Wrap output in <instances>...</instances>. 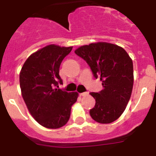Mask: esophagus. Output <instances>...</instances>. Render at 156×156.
Instances as JSON below:
<instances>
[{
	"label": "esophagus",
	"mask_w": 156,
	"mask_h": 156,
	"mask_svg": "<svg viewBox=\"0 0 156 156\" xmlns=\"http://www.w3.org/2000/svg\"><path fill=\"white\" fill-rule=\"evenodd\" d=\"M80 94V96H83V97H86V96L89 94V93L88 92H83V93H81Z\"/></svg>",
	"instance_id": "1"
}]
</instances>
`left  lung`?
<instances>
[{"mask_svg": "<svg viewBox=\"0 0 156 156\" xmlns=\"http://www.w3.org/2000/svg\"><path fill=\"white\" fill-rule=\"evenodd\" d=\"M75 53L90 66L95 78L102 82L99 93L91 92L96 101L90 110L99 123H111L126 109L133 85V62L121 47L107 42L91 43L76 49Z\"/></svg>", "mask_w": 156, "mask_h": 156, "instance_id": "8db88e82", "label": "left lung"}]
</instances>
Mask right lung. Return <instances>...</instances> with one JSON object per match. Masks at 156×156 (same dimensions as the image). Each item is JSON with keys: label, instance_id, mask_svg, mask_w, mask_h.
Returning <instances> with one entry per match:
<instances>
[{"label": "right lung", "instance_id": "obj_1", "mask_svg": "<svg viewBox=\"0 0 156 156\" xmlns=\"http://www.w3.org/2000/svg\"><path fill=\"white\" fill-rule=\"evenodd\" d=\"M73 47L47 45L29 56L19 73L22 96L39 124L58 129L67 123L79 94L58 89L62 83L59 67Z\"/></svg>", "mask_w": 156, "mask_h": 156}]
</instances>
